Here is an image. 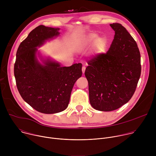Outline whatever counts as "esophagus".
Listing matches in <instances>:
<instances>
[{
    "mask_svg": "<svg viewBox=\"0 0 156 156\" xmlns=\"http://www.w3.org/2000/svg\"><path fill=\"white\" fill-rule=\"evenodd\" d=\"M85 70H86V67H85L84 66H83V67H82V72H83V73H84Z\"/></svg>",
    "mask_w": 156,
    "mask_h": 156,
    "instance_id": "34e87169",
    "label": "esophagus"
}]
</instances>
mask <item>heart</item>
Segmentation results:
<instances>
[{
	"mask_svg": "<svg viewBox=\"0 0 156 156\" xmlns=\"http://www.w3.org/2000/svg\"><path fill=\"white\" fill-rule=\"evenodd\" d=\"M97 37L98 35L95 33L90 34L87 36L84 41V44L87 46L91 45L94 41L93 44V49L95 52L100 53L105 50L107 46V40L103 37H100L98 38Z\"/></svg>",
	"mask_w": 156,
	"mask_h": 156,
	"instance_id": "1",
	"label": "heart"
}]
</instances>
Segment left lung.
<instances>
[{
	"mask_svg": "<svg viewBox=\"0 0 156 156\" xmlns=\"http://www.w3.org/2000/svg\"><path fill=\"white\" fill-rule=\"evenodd\" d=\"M110 26L115 36L108 51L89 60L84 73L91 106L106 112L130 100L141 72L140 52L135 39L121 24Z\"/></svg>",
	"mask_w": 156,
	"mask_h": 156,
	"instance_id": "obj_1",
	"label": "left lung"
}]
</instances>
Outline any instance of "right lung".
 <instances>
[{"mask_svg": "<svg viewBox=\"0 0 156 156\" xmlns=\"http://www.w3.org/2000/svg\"><path fill=\"white\" fill-rule=\"evenodd\" d=\"M58 28L40 25L32 30L19 46L14 65V75L20 94L38 112L58 113L68 107L72 88L82 75V64L61 66L48 60L36 59V47L59 34Z\"/></svg>", "mask_w": 156, "mask_h": 156, "instance_id": "obj_1", "label": "right lung"}]
</instances>
